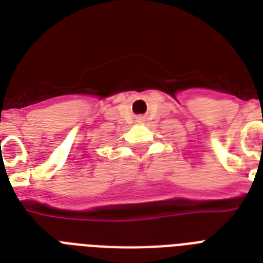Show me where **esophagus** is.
<instances>
[{"label":"esophagus","instance_id":"34e87169","mask_svg":"<svg viewBox=\"0 0 263 263\" xmlns=\"http://www.w3.org/2000/svg\"><path fill=\"white\" fill-rule=\"evenodd\" d=\"M136 121H138V123H142V119H138Z\"/></svg>","mask_w":263,"mask_h":263}]
</instances>
